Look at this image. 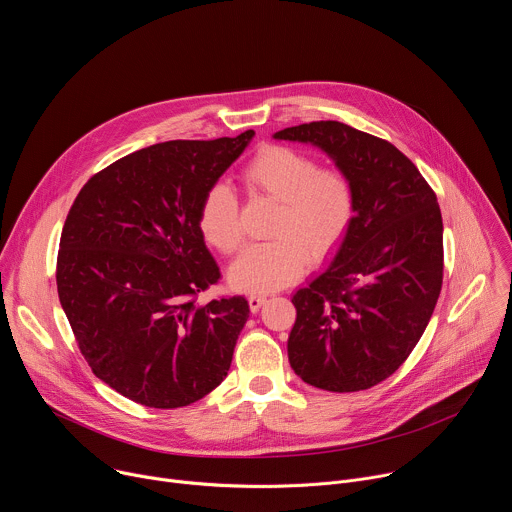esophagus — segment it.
<instances>
[{
  "instance_id": "obj_1",
  "label": "esophagus",
  "mask_w": 512,
  "mask_h": 512,
  "mask_svg": "<svg viewBox=\"0 0 512 512\" xmlns=\"http://www.w3.org/2000/svg\"><path fill=\"white\" fill-rule=\"evenodd\" d=\"M265 302H267V296H249V308H251V312L257 314Z\"/></svg>"
}]
</instances>
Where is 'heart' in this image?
Wrapping results in <instances>:
<instances>
[{
  "instance_id": "heart-1",
  "label": "heart",
  "mask_w": 512,
  "mask_h": 512,
  "mask_svg": "<svg viewBox=\"0 0 512 512\" xmlns=\"http://www.w3.org/2000/svg\"><path fill=\"white\" fill-rule=\"evenodd\" d=\"M251 196L277 202L269 237L247 249L229 271L241 291L267 294L294 283L310 261L328 259L344 241L354 218V186L338 168L287 145H263L241 172ZM198 227L208 245L231 255L243 245L241 208L233 190L212 184L198 208Z\"/></svg>"
}]
</instances>
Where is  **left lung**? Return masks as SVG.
Instances as JSON below:
<instances>
[{"label": "left lung", "mask_w": 512, "mask_h": 512, "mask_svg": "<svg viewBox=\"0 0 512 512\" xmlns=\"http://www.w3.org/2000/svg\"><path fill=\"white\" fill-rule=\"evenodd\" d=\"M275 139L318 145L354 186V218L336 257L291 298L289 364L324 391L371 389L407 360L440 298V204L393 143L346 123L312 121Z\"/></svg>", "instance_id": "8db88e82"}]
</instances>
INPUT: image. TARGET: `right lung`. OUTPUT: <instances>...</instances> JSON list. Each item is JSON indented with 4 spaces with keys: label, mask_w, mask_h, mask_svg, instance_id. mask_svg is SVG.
Masks as SVG:
<instances>
[{
    "label": "right lung",
    "mask_w": 512,
    "mask_h": 512,
    "mask_svg": "<svg viewBox=\"0 0 512 512\" xmlns=\"http://www.w3.org/2000/svg\"><path fill=\"white\" fill-rule=\"evenodd\" d=\"M253 135L137 150L97 172L68 210L56 259L62 310L95 377L139 405L186 407L231 369L249 304L196 302L221 279L198 208Z\"/></svg>",
    "instance_id": "1"
}]
</instances>
